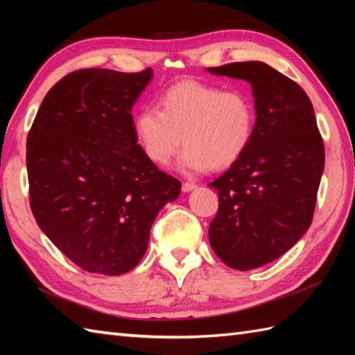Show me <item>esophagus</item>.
<instances>
[{"instance_id": "esophagus-1", "label": "esophagus", "mask_w": 355, "mask_h": 355, "mask_svg": "<svg viewBox=\"0 0 355 355\" xmlns=\"http://www.w3.org/2000/svg\"><path fill=\"white\" fill-rule=\"evenodd\" d=\"M195 187H197V184H193V183H183L182 191H183V192H191V191L195 189Z\"/></svg>"}]
</instances>
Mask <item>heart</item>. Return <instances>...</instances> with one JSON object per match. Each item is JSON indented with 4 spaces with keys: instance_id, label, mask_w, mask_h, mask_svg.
I'll use <instances>...</instances> for the list:
<instances>
[{
    "instance_id": "1",
    "label": "heart",
    "mask_w": 355,
    "mask_h": 355,
    "mask_svg": "<svg viewBox=\"0 0 355 355\" xmlns=\"http://www.w3.org/2000/svg\"><path fill=\"white\" fill-rule=\"evenodd\" d=\"M256 110L248 93L198 80H182L134 116V134L143 154L169 164L186 145L180 168L187 173L223 169L245 153L254 132Z\"/></svg>"
}]
</instances>
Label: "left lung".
Listing matches in <instances>:
<instances>
[{"label":"left lung","instance_id":"left-lung-1","mask_svg":"<svg viewBox=\"0 0 355 355\" xmlns=\"http://www.w3.org/2000/svg\"><path fill=\"white\" fill-rule=\"evenodd\" d=\"M207 71L247 80L256 110L250 145L209 184L220 202L209 241L229 267L258 268L290 250L311 225L325 148L310 97L290 78L258 61Z\"/></svg>","mask_w":355,"mask_h":355}]
</instances>
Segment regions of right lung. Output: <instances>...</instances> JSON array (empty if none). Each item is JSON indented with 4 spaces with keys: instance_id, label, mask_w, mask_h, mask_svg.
<instances>
[{
    "instance_id": "right-lung-1",
    "label": "right lung",
    "mask_w": 355,
    "mask_h": 355,
    "mask_svg": "<svg viewBox=\"0 0 355 355\" xmlns=\"http://www.w3.org/2000/svg\"><path fill=\"white\" fill-rule=\"evenodd\" d=\"M153 70L85 69L44 97L27 135L30 207L49 239L89 273L132 270L182 183L143 154L132 107Z\"/></svg>"
}]
</instances>
